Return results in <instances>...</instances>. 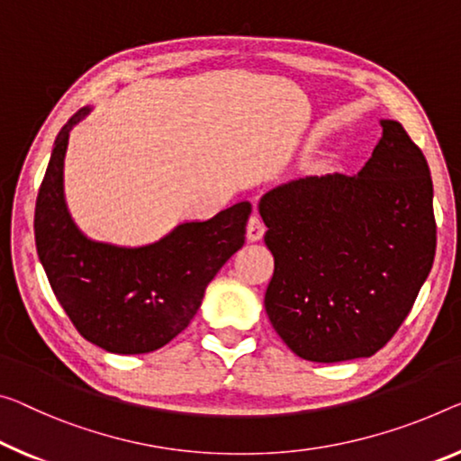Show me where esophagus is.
Here are the masks:
<instances>
[{"label": "esophagus", "instance_id": "esophagus-1", "mask_svg": "<svg viewBox=\"0 0 461 461\" xmlns=\"http://www.w3.org/2000/svg\"><path fill=\"white\" fill-rule=\"evenodd\" d=\"M264 232H266L264 221H261L258 214H253L249 218V222H247V239H249V240H259L261 237H264Z\"/></svg>", "mask_w": 461, "mask_h": 461}]
</instances>
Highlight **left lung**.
I'll use <instances>...</instances> for the list:
<instances>
[{"label": "left lung", "instance_id": "8db88e82", "mask_svg": "<svg viewBox=\"0 0 461 461\" xmlns=\"http://www.w3.org/2000/svg\"><path fill=\"white\" fill-rule=\"evenodd\" d=\"M381 125L358 175L307 176L259 202L274 255L266 313L304 360L373 357L400 330L433 267L427 158L402 123Z\"/></svg>", "mask_w": 461, "mask_h": 461}]
</instances>
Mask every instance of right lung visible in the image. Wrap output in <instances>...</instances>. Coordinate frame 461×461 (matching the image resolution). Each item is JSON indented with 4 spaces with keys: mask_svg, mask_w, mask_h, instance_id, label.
I'll return each mask as SVG.
<instances>
[{
    "mask_svg": "<svg viewBox=\"0 0 461 461\" xmlns=\"http://www.w3.org/2000/svg\"><path fill=\"white\" fill-rule=\"evenodd\" d=\"M86 113L80 109L61 127L42 176L34 208L39 259L82 338L115 354L158 350L187 328L210 280L243 247L251 203L176 226L140 249L95 243L76 229L63 202L68 138Z\"/></svg>",
    "mask_w": 461,
    "mask_h": 461,
    "instance_id": "add662e5",
    "label": "right lung"
}]
</instances>
